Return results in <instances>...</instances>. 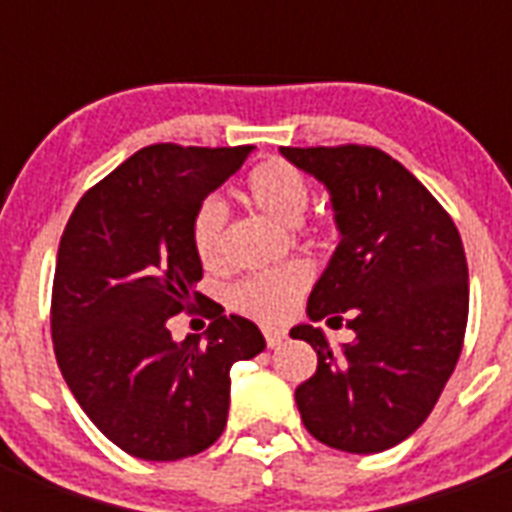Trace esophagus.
I'll return each instance as SVG.
<instances>
[{
	"label": "esophagus",
	"mask_w": 512,
	"mask_h": 512,
	"mask_svg": "<svg viewBox=\"0 0 512 512\" xmlns=\"http://www.w3.org/2000/svg\"><path fill=\"white\" fill-rule=\"evenodd\" d=\"M263 335H265V342H268V348H279L281 342L287 340V332H284V329H276V327H268Z\"/></svg>",
	"instance_id": "1"
}]
</instances>
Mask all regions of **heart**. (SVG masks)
Masks as SVG:
<instances>
[{
  "label": "heart",
  "instance_id": "b5f03b06",
  "mask_svg": "<svg viewBox=\"0 0 512 512\" xmlns=\"http://www.w3.org/2000/svg\"><path fill=\"white\" fill-rule=\"evenodd\" d=\"M247 196L260 212L276 223L297 225L311 201V185L295 164L284 159H268L257 164L247 177ZM228 209L220 199L209 196L196 207L191 217L193 252L204 265L220 263L225 244ZM305 287L308 268L300 263L281 265L273 271L249 273L228 289V303L236 311L260 321H281L295 311Z\"/></svg>",
  "mask_w": 512,
  "mask_h": 512
}]
</instances>
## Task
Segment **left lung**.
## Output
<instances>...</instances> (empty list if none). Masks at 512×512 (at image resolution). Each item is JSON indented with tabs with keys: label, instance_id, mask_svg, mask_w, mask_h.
I'll return each mask as SVG.
<instances>
[{
	"label": "left lung",
	"instance_id": "1",
	"mask_svg": "<svg viewBox=\"0 0 512 512\" xmlns=\"http://www.w3.org/2000/svg\"><path fill=\"white\" fill-rule=\"evenodd\" d=\"M327 185L340 244L308 297L311 321L345 324L340 350L300 324L319 366L295 390L316 441L377 454L409 438L433 412L468 327V260L457 225L433 193L372 146L281 148Z\"/></svg>",
	"mask_w": 512,
	"mask_h": 512
}]
</instances>
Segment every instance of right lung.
<instances>
[{
	"label": "right lung",
	"instance_id": "1",
	"mask_svg": "<svg viewBox=\"0 0 512 512\" xmlns=\"http://www.w3.org/2000/svg\"><path fill=\"white\" fill-rule=\"evenodd\" d=\"M249 151L140 148L84 193L60 236L55 358L95 428L140 460H183L215 444L228 422L231 366L265 348L252 321L223 316L196 292L201 260L191 244L196 207ZM183 310L213 319L207 341L171 340L166 321Z\"/></svg>",
	"mask_w": 512,
	"mask_h": 512
}]
</instances>
